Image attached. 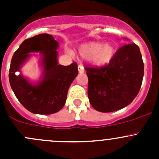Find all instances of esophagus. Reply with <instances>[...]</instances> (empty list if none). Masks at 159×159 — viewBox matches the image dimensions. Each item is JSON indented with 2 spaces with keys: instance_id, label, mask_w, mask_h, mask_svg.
<instances>
[{
  "instance_id": "34e87169",
  "label": "esophagus",
  "mask_w": 159,
  "mask_h": 159,
  "mask_svg": "<svg viewBox=\"0 0 159 159\" xmlns=\"http://www.w3.org/2000/svg\"><path fill=\"white\" fill-rule=\"evenodd\" d=\"M78 72H79V73H84V67H83L82 65H78Z\"/></svg>"
}]
</instances>
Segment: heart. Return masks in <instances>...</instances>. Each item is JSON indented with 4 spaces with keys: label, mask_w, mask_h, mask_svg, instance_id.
<instances>
[{
    "label": "heart",
    "mask_w": 159,
    "mask_h": 159,
    "mask_svg": "<svg viewBox=\"0 0 159 159\" xmlns=\"http://www.w3.org/2000/svg\"><path fill=\"white\" fill-rule=\"evenodd\" d=\"M72 54L70 51H68ZM80 57L84 60H91L96 67H103L109 64L115 54V48L111 43L102 44L97 41L84 43L78 48Z\"/></svg>",
    "instance_id": "b5f03b06"
}]
</instances>
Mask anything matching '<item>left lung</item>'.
I'll use <instances>...</instances> for the list:
<instances>
[{
    "instance_id": "8db88e82",
    "label": "left lung",
    "mask_w": 159,
    "mask_h": 159,
    "mask_svg": "<svg viewBox=\"0 0 159 159\" xmlns=\"http://www.w3.org/2000/svg\"><path fill=\"white\" fill-rule=\"evenodd\" d=\"M85 69L89 102L101 112L115 111L131 104L139 94L144 76L140 49L133 43L120 48L108 65Z\"/></svg>"
}]
</instances>
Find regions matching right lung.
<instances>
[{
	"instance_id": "1",
	"label": "right lung",
	"mask_w": 159,
	"mask_h": 159,
	"mask_svg": "<svg viewBox=\"0 0 159 159\" xmlns=\"http://www.w3.org/2000/svg\"><path fill=\"white\" fill-rule=\"evenodd\" d=\"M58 46L52 35L41 34L25 40L11 59L9 70L11 89L20 104L34 114L51 115L61 109L68 89L78 74L75 62L68 66L58 65ZM34 52L40 53L43 68L41 78L35 83L18 73Z\"/></svg>"
}]
</instances>
